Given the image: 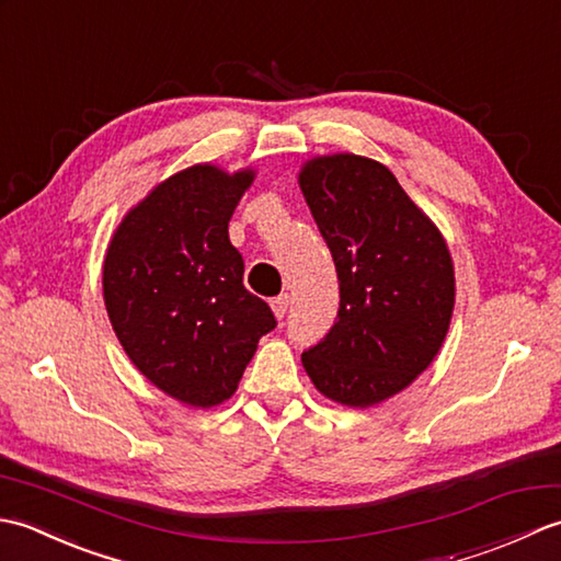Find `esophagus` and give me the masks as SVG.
<instances>
[{
    "instance_id": "obj_1",
    "label": "esophagus",
    "mask_w": 561,
    "mask_h": 561,
    "mask_svg": "<svg viewBox=\"0 0 561 561\" xmlns=\"http://www.w3.org/2000/svg\"><path fill=\"white\" fill-rule=\"evenodd\" d=\"M272 311H274V316H277L279 320L287 316V311H289V294H279L277 299H272Z\"/></svg>"
}]
</instances>
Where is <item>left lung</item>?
<instances>
[{
	"label": "left lung",
	"instance_id": "left-lung-1",
	"mask_svg": "<svg viewBox=\"0 0 561 561\" xmlns=\"http://www.w3.org/2000/svg\"><path fill=\"white\" fill-rule=\"evenodd\" d=\"M299 185L340 279L335 325L301 354L304 368L328 400L374 408L414 383L446 340L456 306L450 250L374 159L313 157Z\"/></svg>",
	"mask_w": 561,
	"mask_h": 561
}]
</instances>
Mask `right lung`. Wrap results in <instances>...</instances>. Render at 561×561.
<instances>
[{"mask_svg":"<svg viewBox=\"0 0 561 561\" xmlns=\"http://www.w3.org/2000/svg\"><path fill=\"white\" fill-rule=\"evenodd\" d=\"M255 171L195 163L129 209L103 260V301L137 371L187 408L229 400L277 325L243 287L229 221Z\"/></svg>","mask_w":561,"mask_h":561,"instance_id":"right-lung-1","label":"right lung"}]
</instances>
